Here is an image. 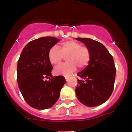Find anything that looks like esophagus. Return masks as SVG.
Segmentation results:
<instances>
[{"instance_id":"34e87169","label":"esophagus","mask_w":132,"mask_h":132,"mask_svg":"<svg viewBox=\"0 0 132 132\" xmlns=\"http://www.w3.org/2000/svg\"><path fill=\"white\" fill-rule=\"evenodd\" d=\"M68 78V76H65V79H66V81H67Z\"/></svg>"}]
</instances>
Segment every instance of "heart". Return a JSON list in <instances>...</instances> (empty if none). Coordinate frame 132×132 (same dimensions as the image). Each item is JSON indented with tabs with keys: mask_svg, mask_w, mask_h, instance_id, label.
Segmentation results:
<instances>
[{
	"mask_svg": "<svg viewBox=\"0 0 132 132\" xmlns=\"http://www.w3.org/2000/svg\"><path fill=\"white\" fill-rule=\"evenodd\" d=\"M68 62L60 64L54 69L57 75L67 76L76 69H84L88 66L90 61V53L87 47L75 41H67L61 43V48L53 46L48 53L49 61L52 64L56 65L61 62L64 56Z\"/></svg>",
	"mask_w": 132,
	"mask_h": 132,
	"instance_id": "heart-1",
	"label": "heart"
}]
</instances>
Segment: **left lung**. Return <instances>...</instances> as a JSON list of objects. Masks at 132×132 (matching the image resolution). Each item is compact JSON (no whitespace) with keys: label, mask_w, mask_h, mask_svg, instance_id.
I'll list each match as a JSON object with an SVG mask.
<instances>
[{"label":"left lung","mask_w":132,"mask_h":132,"mask_svg":"<svg viewBox=\"0 0 132 132\" xmlns=\"http://www.w3.org/2000/svg\"><path fill=\"white\" fill-rule=\"evenodd\" d=\"M90 53L88 66L78 72L76 95L82 104L95 107L105 102L112 93L116 69L113 57L102 43L86 38H76Z\"/></svg>","instance_id":"left-lung-1"}]
</instances>
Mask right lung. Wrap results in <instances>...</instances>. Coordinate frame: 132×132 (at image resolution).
Returning <instances> with one entry per match:
<instances>
[{"label": "right lung", "instance_id": "1", "mask_svg": "<svg viewBox=\"0 0 132 132\" xmlns=\"http://www.w3.org/2000/svg\"><path fill=\"white\" fill-rule=\"evenodd\" d=\"M60 40L46 37L31 41L24 47L18 61L19 89L27 104L36 109L52 107L58 100L61 89L66 83L62 76L52 77L53 66L48 58L50 50ZM44 78L50 80L45 81Z\"/></svg>", "mask_w": 132, "mask_h": 132}]
</instances>
